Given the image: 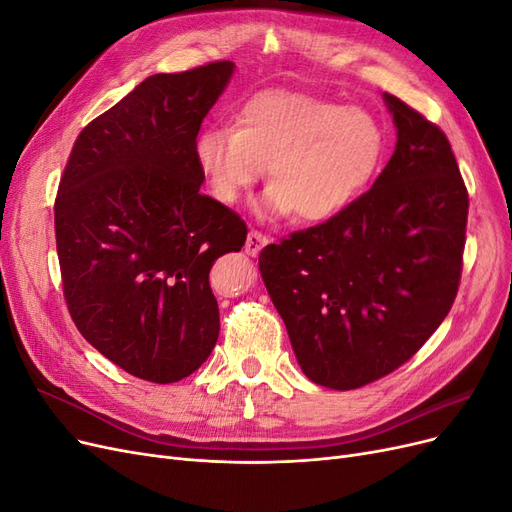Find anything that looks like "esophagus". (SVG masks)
Listing matches in <instances>:
<instances>
[{"mask_svg":"<svg viewBox=\"0 0 512 512\" xmlns=\"http://www.w3.org/2000/svg\"><path fill=\"white\" fill-rule=\"evenodd\" d=\"M267 245V237L262 235L260 230H250L247 232V239H245V254H250V256H258L260 254V250L262 247Z\"/></svg>","mask_w":512,"mask_h":512,"instance_id":"esophagus-1","label":"esophagus"}]
</instances>
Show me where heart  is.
Listing matches in <instances>:
<instances>
[{"instance_id":"b5f03b06","label":"heart","mask_w":512,"mask_h":512,"mask_svg":"<svg viewBox=\"0 0 512 512\" xmlns=\"http://www.w3.org/2000/svg\"><path fill=\"white\" fill-rule=\"evenodd\" d=\"M380 121L365 108L294 91H262L247 100L235 128L196 138V162L211 194L232 205L269 168L262 211L318 224L344 213L378 173Z\"/></svg>"}]
</instances>
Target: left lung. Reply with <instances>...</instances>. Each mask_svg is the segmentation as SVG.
Returning <instances> with one entry per match:
<instances>
[{
    "label": "left lung",
    "instance_id": "obj_1",
    "mask_svg": "<svg viewBox=\"0 0 512 512\" xmlns=\"http://www.w3.org/2000/svg\"><path fill=\"white\" fill-rule=\"evenodd\" d=\"M397 145L371 190L337 218L258 256L303 374L350 391L410 361L451 312L468 190L446 134L384 94Z\"/></svg>",
    "mask_w": 512,
    "mask_h": 512
}]
</instances>
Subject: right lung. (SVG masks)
Masks as SVG:
<instances>
[{
    "mask_svg": "<svg viewBox=\"0 0 512 512\" xmlns=\"http://www.w3.org/2000/svg\"><path fill=\"white\" fill-rule=\"evenodd\" d=\"M232 61L153 74L74 141L55 198L61 284L76 329L128 374L168 384L220 335L213 262L247 226L200 192L196 136Z\"/></svg>",
    "mask_w": 512,
    "mask_h": 512,
    "instance_id": "add662e5",
    "label": "right lung"
}]
</instances>
